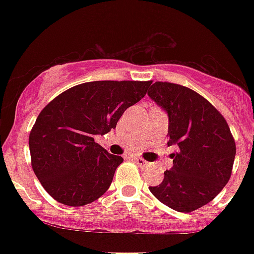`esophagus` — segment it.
Here are the masks:
<instances>
[{"instance_id": "esophagus-1", "label": "esophagus", "mask_w": 254, "mask_h": 254, "mask_svg": "<svg viewBox=\"0 0 254 254\" xmlns=\"http://www.w3.org/2000/svg\"><path fill=\"white\" fill-rule=\"evenodd\" d=\"M134 161H135V163H137V165L141 167V169H146V167L149 166V162H146V161H145V159H142V158H138V157H135Z\"/></svg>"}]
</instances>
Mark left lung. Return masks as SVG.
<instances>
[{
	"instance_id": "left-lung-1",
	"label": "left lung",
	"mask_w": 254,
	"mask_h": 254,
	"mask_svg": "<svg viewBox=\"0 0 254 254\" xmlns=\"http://www.w3.org/2000/svg\"><path fill=\"white\" fill-rule=\"evenodd\" d=\"M147 95L169 116L167 145L178 146L162 183L149 190L170 208L192 212L228 183L236 155L235 139L220 112L192 89L155 81Z\"/></svg>"
}]
</instances>
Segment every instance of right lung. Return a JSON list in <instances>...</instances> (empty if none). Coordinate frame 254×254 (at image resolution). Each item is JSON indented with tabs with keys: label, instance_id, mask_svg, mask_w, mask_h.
<instances>
[{
	"label": "right lung",
	"instance_id": "1",
	"mask_svg": "<svg viewBox=\"0 0 254 254\" xmlns=\"http://www.w3.org/2000/svg\"><path fill=\"white\" fill-rule=\"evenodd\" d=\"M151 81H89L50 101L30 131L31 166L43 189L62 204L81 207L109 189L123 157L95 142L127 108L146 95Z\"/></svg>",
	"mask_w": 254,
	"mask_h": 254
}]
</instances>
